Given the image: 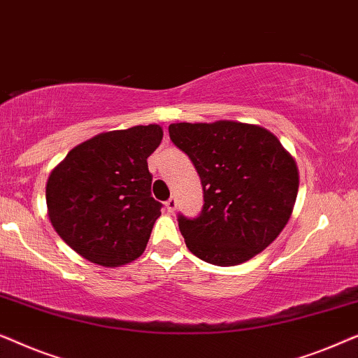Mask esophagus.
Wrapping results in <instances>:
<instances>
[{
  "label": "esophagus",
  "mask_w": 358,
  "mask_h": 358,
  "mask_svg": "<svg viewBox=\"0 0 358 358\" xmlns=\"http://www.w3.org/2000/svg\"><path fill=\"white\" fill-rule=\"evenodd\" d=\"M166 208H168V212L169 213H174V210H176V207H178V202H176V199L174 197H171V199H168L166 200Z\"/></svg>",
  "instance_id": "1"
}]
</instances>
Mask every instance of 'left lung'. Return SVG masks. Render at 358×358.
<instances>
[{
	"mask_svg": "<svg viewBox=\"0 0 358 358\" xmlns=\"http://www.w3.org/2000/svg\"><path fill=\"white\" fill-rule=\"evenodd\" d=\"M169 136L203 187L199 217L178 215L189 251L222 267L264 251L290 220L300 182L295 159L277 136L233 120L171 124Z\"/></svg>",
	"mask_w": 358,
	"mask_h": 358,
	"instance_id": "1",
	"label": "left lung"
}]
</instances>
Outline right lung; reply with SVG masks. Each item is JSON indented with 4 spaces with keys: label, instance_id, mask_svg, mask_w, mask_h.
Instances as JSON below:
<instances>
[{
    "label": "right lung",
    "instance_id": "right-lung-1",
    "mask_svg": "<svg viewBox=\"0 0 358 358\" xmlns=\"http://www.w3.org/2000/svg\"><path fill=\"white\" fill-rule=\"evenodd\" d=\"M161 140L156 124L106 131L75 146L52 171L48 218L73 251L104 267L143 254L163 207L151 197L146 163Z\"/></svg>",
    "mask_w": 358,
    "mask_h": 358
}]
</instances>
